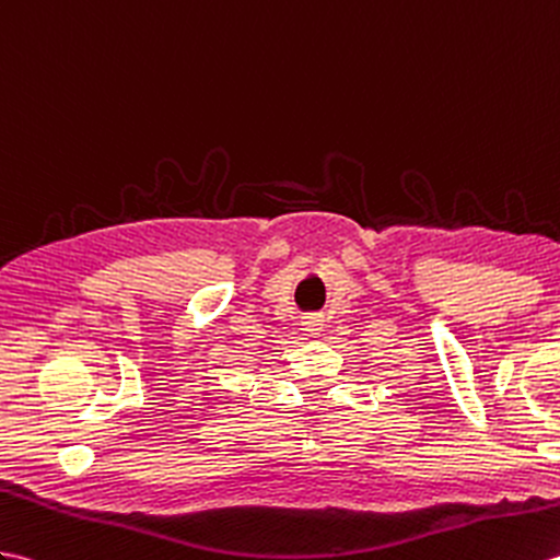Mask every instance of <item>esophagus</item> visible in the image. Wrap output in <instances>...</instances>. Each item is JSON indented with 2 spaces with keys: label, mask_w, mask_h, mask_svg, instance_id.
Returning a JSON list of instances; mask_svg holds the SVG:
<instances>
[{
  "label": "esophagus",
  "mask_w": 560,
  "mask_h": 560,
  "mask_svg": "<svg viewBox=\"0 0 560 560\" xmlns=\"http://www.w3.org/2000/svg\"><path fill=\"white\" fill-rule=\"evenodd\" d=\"M303 328H305L307 334H312V336L322 334L324 317H322V314H305V317H303Z\"/></svg>",
  "instance_id": "34e87169"
}]
</instances>
